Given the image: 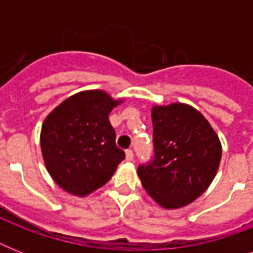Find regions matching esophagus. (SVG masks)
<instances>
[{
  "mask_svg": "<svg viewBox=\"0 0 253 253\" xmlns=\"http://www.w3.org/2000/svg\"><path fill=\"white\" fill-rule=\"evenodd\" d=\"M132 159H134V152L131 150L126 151V160L127 162H132Z\"/></svg>",
  "mask_w": 253,
  "mask_h": 253,
  "instance_id": "esophagus-1",
  "label": "esophagus"
}]
</instances>
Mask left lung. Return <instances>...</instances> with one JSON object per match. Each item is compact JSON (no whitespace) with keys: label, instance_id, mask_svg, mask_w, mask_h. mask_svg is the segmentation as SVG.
<instances>
[{"label":"left lung","instance_id":"obj_1","mask_svg":"<svg viewBox=\"0 0 253 253\" xmlns=\"http://www.w3.org/2000/svg\"><path fill=\"white\" fill-rule=\"evenodd\" d=\"M151 115L155 158L138 169L143 188L167 210L188 206L204 194L218 172L219 138L208 119L186 103L155 105Z\"/></svg>","mask_w":253,"mask_h":253}]
</instances>
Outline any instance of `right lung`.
Segmentation results:
<instances>
[{
	"label": "right lung",
	"mask_w": 253,
	"mask_h": 253,
	"mask_svg": "<svg viewBox=\"0 0 253 253\" xmlns=\"http://www.w3.org/2000/svg\"><path fill=\"white\" fill-rule=\"evenodd\" d=\"M125 99L83 90L57 105L42 125L45 169L64 192L86 197L110 180L125 152L115 144L109 114Z\"/></svg>",
	"instance_id": "obj_1"
}]
</instances>
